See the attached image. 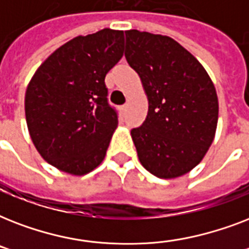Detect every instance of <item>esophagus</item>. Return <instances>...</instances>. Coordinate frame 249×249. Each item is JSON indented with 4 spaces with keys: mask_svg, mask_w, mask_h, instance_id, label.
<instances>
[{
    "mask_svg": "<svg viewBox=\"0 0 249 249\" xmlns=\"http://www.w3.org/2000/svg\"><path fill=\"white\" fill-rule=\"evenodd\" d=\"M126 109H128V105H123V106H121V112L125 113V112H126Z\"/></svg>",
    "mask_w": 249,
    "mask_h": 249,
    "instance_id": "1",
    "label": "esophagus"
}]
</instances>
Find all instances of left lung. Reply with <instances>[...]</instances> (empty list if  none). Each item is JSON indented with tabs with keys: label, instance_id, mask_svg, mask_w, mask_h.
<instances>
[{
	"label": "left lung",
	"instance_id": "1",
	"mask_svg": "<svg viewBox=\"0 0 249 249\" xmlns=\"http://www.w3.org/2000/svg\"><path fill=\"white\" fill-rule=\"evenodd\" d=\"M125 58L140 75L148 112L132 129L141 164L159 178H176L200 163L212 144L218 99L195 56L168 36L130 29Z\"/></svg>",
	"mask_w": 249,
	"mask_h": 249
}]
</instances>
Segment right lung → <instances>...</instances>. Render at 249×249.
<instances>
[{"mask_svg": "<svg viewBox=\"0 0 249 249\" xmlns=\"http://www.w3.org/2000/svg\"><path fill=\"white\" fill-rule=\"evenodd\" d=\"M123 48V31L75 37L41 64L27 86L29 136L40 155L62 172L84 176L105 159L119 123L105 77Z\"/></svg>", "mask_w": 249, "mask_h": 249, "instance_id": "add662e5", "label": "right lung"}]
</instances>
